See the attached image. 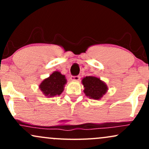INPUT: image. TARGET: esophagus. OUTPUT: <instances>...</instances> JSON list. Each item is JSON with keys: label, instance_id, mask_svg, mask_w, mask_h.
I'll return each instance as SVG.
<instances>
[{"label": "esophagus", "instance_id": "1", "mask_svg": "<svg viewBox=\"0 0 149 149\" xmlns=\"http://www.w3.org/2000/svg\"><path fill=\"white\" fill-rule=\"evenodd\" d=\"M80 78V76H71V79L72 80H75V81H78L79 80Z\"/></svg>", "mask_w": 149, "mask_h": 149}]
</instances>
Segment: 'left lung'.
<instances>
[{"mask_svg": "<svg viewBox=\"0 0 149 149\" xmlns=\"http://www.w3.org/2000/svg\"><path fill=\"white\" fill-rule=\"evenodd\" d=\"M84 85V93L94 100H100L107 91V86L100 78L94 76H86L82 80Z\"/></svg>", "mask_w": 149, "mask_h": 149, "instance_id": "1", "label": "left lung"}]
</instances>
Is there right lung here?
Segmentation results:
<instances>
[{
  "mask_svg": "<svg viewBox=\"0 0 149 149\" xmlns=\"http://www.w3.org/2000/svg\"><path fill=\"white\" fill-rule=\"evenodd\" d=\"M66 83V79L64 75L59 71H54L42 82L39 88L46 97H52L61 95Z\"/></svg>",
  "mask_w": 149,
  "mask_h": 149,
  "instance_id": "add662e5",
  "label": "right lung"
}]
</instances>
